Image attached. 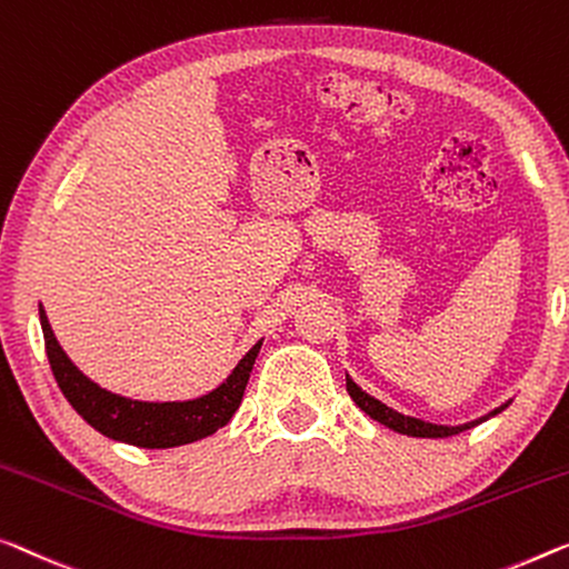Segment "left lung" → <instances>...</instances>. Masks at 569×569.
Here are the masks:
<instances>
[{
	"instance_id": "8db88e82",
	"label": "left lung",
	"mask_w": 569,
	"mask_h": 569,
	"mask_svg": "<svg viewBox=\"0 0 569 569\" xmlns=\"http://www.w3.org/2000/svg\"><path fill=\"white\" fill-rule=\"evenodd\" d=\"M347 393L352 396V401L360 406L362 411L368 413L370 419H376L383 423V427L398 431V435H409V437H423V439H442V437H455L460 435V431H468L472 427H478L480 421H486L490 417H496V413H501L506 406H501V409H496L493 413H488L486 419H478V421H470V423H462V427H437V423H427V421H419L413 417H403V413H398L393 409H388L386 403L376 401V398L368 396L366 391H360L358 386L352 383L350 378H347Z\"/></svg>"
}]
</instances>
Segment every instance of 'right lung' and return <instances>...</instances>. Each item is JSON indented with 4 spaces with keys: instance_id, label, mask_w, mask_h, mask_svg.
<instances>
[{
    "instance_id": "1",
    "label": "right lung",
    "mask_w": 569,
    "mask_h": 569,
    "mask_svg": "<svg viewBox=\"0 0 569 569\" xmlns=\"http://www.w3.org/2000/svg\"><path fill=\"white\" fill-rule=\"evenodd\" d=\"M42 339L50 370L61 388L68 403L79 411V417L91 423L101 435L117 442H127L146 449H166L197 442L201 437L214 435L222 429L232 413L240 409L244 386L250 380V370L256 366L260 342L240 360L232 376L217 391H211L193 401L181 403H142L132 398H122L104 391L83 376V372L66 358L58 345L53 329L48 325L46 311L40 307Z\"/></svg>"
}]
</instances>
